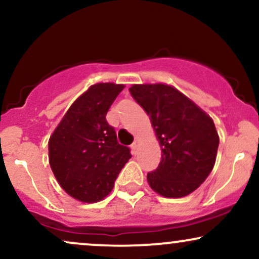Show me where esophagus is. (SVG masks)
<instances>
[{
	"label": "esophagus",
	"mask_w": 259,
	"mask_h": 259,
	"mask_svg": "<svg viewBox=\"0 0 259 259\" xmlns=\"http://www.w3.org/2000/svg\"><path fill=\"white\" fill-rule=\"evenodd\" d=\"M139 145H140L139 140H135V141L133 142V145H132V150H133V152H134V153H136V151H138Z\"/></svg>",
	"instance_id": "34e87169"
}]
</instances>
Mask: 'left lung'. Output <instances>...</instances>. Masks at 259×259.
I'll return each instance as SVG.
<instances>
[{
	"instance_id": "8db88e82",
	"label": "left lung",
	"mask_w": 259,
	"mask_h": 259,
	"mask_svg": "<svg viewBox=\"0 0 259 259\" xmlns=\"http://www.w3.org/2000/svg\"><path fill=\"white\" fill-rule=\"evenodd\" d=\"M129 91L150 115L162 148L158 168L147 174L150 186L164 197L194 192L215 163L219 136L212 118L173 86L133 85Z\"/></svg>"
}]
</instances>
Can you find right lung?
<instances>
[{
  "label": "right lung",
  "mask_w": 259,
  "mask_h": 259,
  "mask_svg": "<svg viewBox=\"0 0 259 259\" xmlns=\"http://www.w3.org/2000/svg\"><path fill=\"white\" fill-rule=\"evenodd\" d=\"M124 85L100 82L69 107L49 141V160L62 189L81 202H99L132 158L106 120Z\"/></svg>",
  "instance_id": "add662e5"
}]
</instances>
